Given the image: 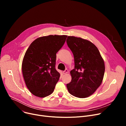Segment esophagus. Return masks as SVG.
<instances>
[{"mask_svg":"<svg viewBox=\"0 0 126 126\" xmlns=\"http://www.w3.org/2000/svg\"><path fill=\"white\" fill-rule=\"evenodd\" d=\"M68 72V70L67 69H66L64 71H63V74H66Z\"/></svg>","mask_w":126,"mask_h":126,"instance_id":"34e87169","label":"esophagus"}]
</instances>
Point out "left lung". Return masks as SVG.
<instances>
[{
  "label": "left lung",
  "mask_w": 126,
  "mask_h": 126,
  "mask_svg": "<svg viewBox=\"0 0 126 126\" xmlns=\"http://www.w3.org/2000/svg\"><path fill=\"white\" fill-rule=\"evenodd\" d=\"M66 42L75 61V68L70 71L71 81L66 85L67 89L76 97H88L102 82L105 69L103 59L96 46L87 40L68 36Z\"/></svg>",
  "instance_id": "1"
}]
</instances>
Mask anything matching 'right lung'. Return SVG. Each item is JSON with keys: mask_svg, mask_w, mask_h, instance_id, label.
I'll return each instance as SVG.
<instances>
[{"mask_svg": "<svg viewBox=\"0 0 126 126\" xmlns=\"http://www.w3.org/2000/svg\"><path fill=\"white\" fill-rule=\"evenodd\" d=\"M67 37L55 35L38 38L26 51L22 74L26 86L34 95L44 97L54 91L60 77L55 68L56 54Z\"/></svg>", "mask_w": 126, "mask_h": 126, "instance_id": "add662e5", "label": "right lung"}]
</instances>
